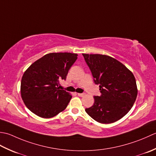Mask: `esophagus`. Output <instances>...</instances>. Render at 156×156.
Listing matches in <instances>:
<instances>
[{
	"instance_id": "1",
	"label": "esophagus",
	"mask_w": 156,
	"mask_h": 156,
	"mask_svg": "<svg viewBox=\"0 0 156 156\" xmlns=\"http://www.w3.org/2000/svg\"><path fill=\"white\" fill-rule=\"evenodd\" d=\"M77 96H80V97H83V96H85V94H84V93H82V94L78 93V94H77Z\"/></svg>"
}]
</instances>
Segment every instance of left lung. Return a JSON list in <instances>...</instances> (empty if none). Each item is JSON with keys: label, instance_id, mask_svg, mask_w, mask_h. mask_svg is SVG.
Segmentation results:
<instances>
[{"label": "left lung", "instance_id": "left-lung-1", "mask_svg": "<svg viewBox=\"0 0 156 156\" xmlns=\"http://www.w3.org/2000/svg\"><path fill=\"white\" fill-rule=\"evenodd\" d=\"M101 95L85 112L96 121L109 124L129 112L137 96L136 80L131 71L115 58L102 55L83 54Z\"/></svg>", "mask_w": 156, "mask_h": 156}]
</instances>
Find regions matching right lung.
<instances>
[{
	"label": "right lung",
	"instance_id": "1",
	"mask_svg": "<svg viewBox=\"0 0 156 156\" xmlns=\"http://www.w3.org/2000/svg\"><path fill=\"white\" fill-rule=\"evenodd\" d=\"M77 58V54H47L31 65L22 77L21 94L25 106L42 118L55 116L68 106L72 96L60 90L68 71Z\"/></svg>",
	"mask_w": 156,
	"mask_h": 156
}]
</instances>
